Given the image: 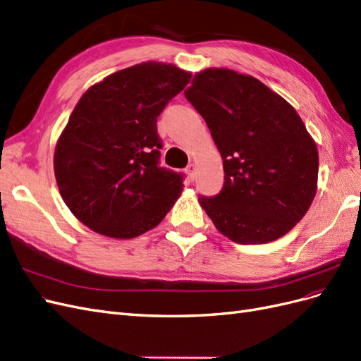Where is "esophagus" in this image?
<instances>
[{"label": "esophagus", "mask_w": 361, "mask_h": 361, "mask_svg": "<svg viewBox=\"0 0 361 361\" xmlns=\"http://www.w3.org/2000/svg\"><path fill=\"white\" fill-rule=\"evenodd\" d=\"M187 173H188V176H190L191 179L195 178V166H194V164H190V166L187 167Z\"/></svg>", "instance_id": "obj_1"}]
</instances>
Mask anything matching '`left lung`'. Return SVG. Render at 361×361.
Wrapping results in <instances>:
<instances>
[{
	"label": "left lung",
	"mask_w": 361,
	"mask_h": 361,
	"mask_svg": "<svg viewBox=\"0 0 361 361\" xmlns=\"http://www.w3.org/2000/svg\"><path fill=\"white\" fill-rule=\"evenodd\" d=\"M191 84L185 97L204 118L224 166L223 190L200 195V206L236 244L286 235L307 212L318 182V149L302 120L253 76L206 69Z\"/></svg>",
	"instance_id": "1"
}]
</instances>
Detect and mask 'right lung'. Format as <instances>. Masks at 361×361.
Segmentation results:
<instances>
[{
  "instance_id": "add662e5",
  "label": "right lung",
  "mask_w": 361,
  "mask_h": 361,
  "mask_svg": "<svg viewBox=\"0 0 361 361\" xmlns=\"http://www.w3.org/2000/svg\"><path fill=\"white\" fill-rule=\"evenodd\" d=\"M190 80L173 64L140 63L106 76L76 104L54 171L64 203L92 231L135 238L171 209L185 174L159 166L157 122Z\"/></svg>"
}]
</instances>
